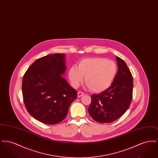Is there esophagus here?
<instances>
[{
  "label": "esophagus",
  "mask_w": 158,
  "mask_h": 158,
  "mask_svg": "<svg viewBox=\"0 0 158 158\" xmlns=\"http://www.w3.org/2000/svg\"><path fill=\"white\" fill-rule=\"evenodd\" d=\"M84 95V94L82 92H77V97L78 98H80L81 97H82L83 95Z\"/></svg>",
  "instance_id": "1"
}]
</instances>
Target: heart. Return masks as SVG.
Masks as SVG:
<instances>
[{"instance_id":"b5f03b06","label":"heart","mask_w":158,"mask_h":158,"mask_svg":"<svg viewBox=\"0 0 158 158\" xmlns=\"http://www.w3.org/2000/svg\"><path fill=\"white\" fill-rule=\"evenodd\" d=\"M117 65L111 60L94 57L81 60L77 68H70L68 76L72 85L77 88L85 76V87L99 93L107 89L112 84L117 73Z\"/></svg>"}]
</instances>
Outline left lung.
Returning <instances> with one entry per match:
<instances>
[{
    "label": "left lung",
    "instance_id": "left-lung-1",
    "mask_svg": "<svg viewBox=\"0 0 158 158\" xmlns=\"http://www.w3.org/2000/svg\"><path fill=\"white\" fill-rule=\"evenodd\" d=\"M118 71L110 87L91 95L88 112L94 120L111 123L121 117L130 105L133 88V76L125 61L116 56Z\"/></svg>",
    "mask_w": 158,
    "mask_h": 158
}]
</instances>
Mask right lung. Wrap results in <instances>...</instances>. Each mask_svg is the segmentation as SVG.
Returning a JSON list of instances; mask_svg holds the SVG:
<instances>
[{
  "mask_svg": "<svg viewBox=\"0 0 158 158\" xmlns=\"http://www.w3.org/2000/svg\"><path fill=\"white\" fill-rule=\"evenodd\" d=\"M65 54H50L35 60L23 77V99L28 112L47 124H56L67 116L77 98L64 75Z\"/></svg>",
  "mask_w": 158,
  "mask_h": 158,
  "instance_id": "obj_1",
  "label": "right lung"
}]
</instances>
